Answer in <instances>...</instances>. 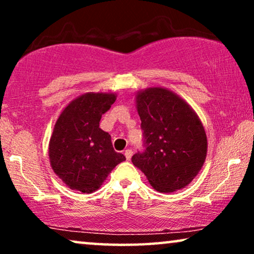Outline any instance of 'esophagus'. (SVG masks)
I'll use <instances>...</instances> for the list:
<instances>
[{"mask_svg":"<svg viewBox=\"0 0 254 254\" xmlns=\"http://www.w3.org/2000/svg\"><path fill=\"white\" fill-rule=\"evenodd\" d=\"M131 155H133V151H131L130 149H127V150L125 151V156H126V159H127V161H130Z\"/></svg>","mask_w":254,"mask_h":254,"instance_id":"1","label":"esophagus"}]
</instances>
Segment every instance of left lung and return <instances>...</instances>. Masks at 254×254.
<instances>
[{
  "mask_svg": "<svg viewBox=\"0 0 254 254\" xmlns=\"http://www.w3.org/2000/svg\"><path fill=\"white\" fill-rule=\"evenodd\" d=\"M135 104L145 151L135 154L131 162L158 192L184 189L207 157V135L199 116L182 97L163 86L137 91Z\"/></svg>",
  "mask_w": 254,
  "mask_h": 254,
  "instance_id": "obj_1",
  "label": "left lung"
}]
</instances>
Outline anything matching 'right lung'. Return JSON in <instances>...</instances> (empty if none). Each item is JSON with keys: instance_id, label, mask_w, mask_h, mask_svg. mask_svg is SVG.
Listing matches in <instances>:
<instances>
[{"instance_id": "right-lung-1", "label": "right lung", "mask_w": 254, "mask_h": 254, "mask_svg": "<svg viewBox=\"0 0 254 254\" xmlns=\"http://www.w3.org/2000/svg\"><path fill=\"white\" fill-rule=\"evenodd\" d=\"M117 93L86 92L62 110L48 144L55 175L70 190L92 193L100 189L111 171L126 161L116 152L111 135L99 121L116 102Z\"/></svg>"}]
</instances>
